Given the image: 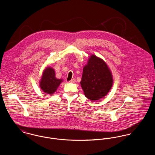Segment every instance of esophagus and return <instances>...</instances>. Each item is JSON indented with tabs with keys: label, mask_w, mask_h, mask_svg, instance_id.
Returning a JSON list of instances; mask_svg holds the SVG:
<instances>
[{
	"label": "esophagus",
	"mask_w": 155,
	"mask_h": 155,
	"mask_svg": "<svg viewBox=\"0 0 155 155\" xmlns=\"http://www.w3.org/2000/svg\"><path fill=\"white\" fill-rule=\"evenodd\" d=\"M75 82V78H73V79L71 80L70 81H69V82H70V83H74Z\"/></svg>",
	"instance_id": "obj_1"
}]
</instances>
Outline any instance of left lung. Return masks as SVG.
Masks as SVG:
<instances>
[{"label": "left lung", "mask_w": 155, "mask_h": 155, "mask_svg": "<svg viewBox=\"0 0 155 155\" xmlns=\"http://www.w3.org/2000/svg\"><path fill=\"white\" fill-rule=\"evenodd\" d=\"M113 77L109 68L103 60L91 55L83 68L80 82L84 95L96 101L106 96L113 85Z\"/></svg>", "instance_id": "1"}]
</instances>
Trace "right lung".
I'll use <instances>...</instances> for the list:
<instances>
[{"instance_id": "1", "label": "right lung", "mask_w": 155, "mask_h": 155, "mask_svg": "<svg viewBox=\"0 0 155 155\" xmlns=\"http://www.w3.org/2000/svg\"><path fill=\"white\" fill-rule=\"evenodd\" d=\"M62 82L61 79H58L55 77L54 69L51 67H47L43 72L39 85L45 93L52 95L56 92Z\"/></svg>"}]
</instances>
